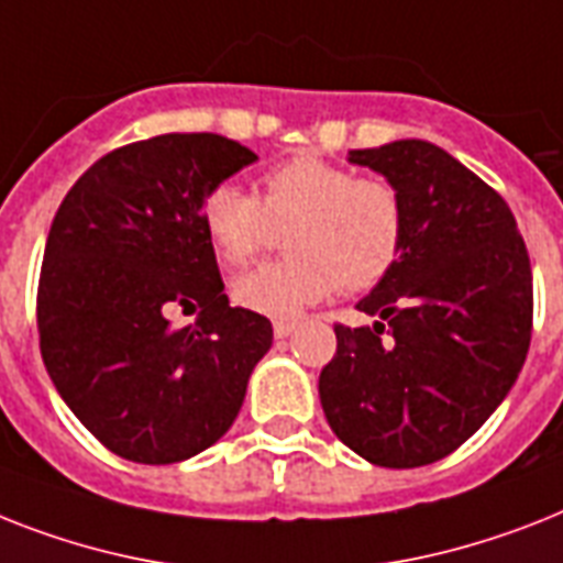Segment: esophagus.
Masks as SVG:
<instances>
[{
	"label": "esophagus",
	"mask_w": 563,
	"mask_h": 563,
	"mask_svg": "<svg viewBox=\"0 0 563 563\" xmlns=\"http://www.w3.org/2000/svg\"><path fill=\"white\" fill-rule=\"evenodd\" d=\"M295 332V321H274V338H289Z\"/></svg>",
	"instance_id": "34e87169"
}]
</instances>
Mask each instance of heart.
Listing matches in <instances>:
<instances>
[{
	"instance_id": "obj_1",
	"label": "heart",
	"mask_w": 563,
	"mask_h": 563,
	"mask_svg": "<svg viewBox=\"0 0 563 563\" xmlns=\"http://www.w3.org/2000/svg\"><path fill=\"white\" fill-rule=\"evenodd\" d=\"M202 228L225 266H249L289 231V260L260 266L234 283L242 309L297 318L338 289L376 286L405 245V205L382 178L297 155L263 178V199L234 181L205 196Z\"/></svg>"
}]
</instances>
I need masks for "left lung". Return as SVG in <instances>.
<instances>
[{
    "instance_id": "8db88e82",
    "label": "left lung",
    "mask_w": 563,
    "mask_h": 563,
    "mask_svg": "<svg viewBox=\"0 0 563 563\" xmlns=\"http://www.w3.org/2000/svg\"><path fill=\"white\" fill-rule=\"evenodd\" d=\"M405 205L396 266L358 300L373 327H335L323 413L385 468L437 463L500 408L532 338V268L509 205L431 141L350 150Z\"/></svg>"
}]
</instances>
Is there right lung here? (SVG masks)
<instances>
[{
  "label": "right lung",
  "instance_id": "obj_1",
  "mask_svg": "<svg viewBox=\"0 0 563 563\" xmlns=\"http://www.w3.org/2000/svg\"><path fill=\"white\" fill-rule=\"evenodd\" d=\"M257 155L213 132H170L77 178L45 242L40 353L68 410L112 454L167 465L234 424L272 321L228 303L205 196ZM176 308H202L190 328Z\"/></svg>",
  "mask_w": 563,
  "mask_h": 563
}]
</instances>
